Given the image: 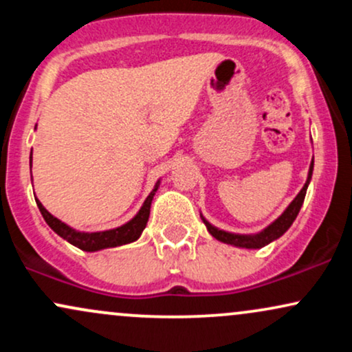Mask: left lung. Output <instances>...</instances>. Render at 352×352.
<instances>
[{
    "instance_id": "1",
    "label": "left lung",
    "mask_w": 352,
    "mask_h": 352,
    "mask_svg": "<svg viewBox=\"0 0 352 352\" xmlns=\"http://www.w3.org/2000/svg\"><path fill=\"white\" fill-rule=\"evenodd\" d=\"M313 167H314V159L309 165L308 179H306V184H305V187L301 188V192L294 197V200L288 205V208H286L285 212H283L272 225H268L265 230H261L260 233H254V235H238V233L225 232V230L213 227L210 221H207L204 217L200 215L201 220H204L205 227H207V230L210 232V235L215 236L218 241H223V243H227V245H233V246H238V248H248V250L263 248V246L272 243V241L276 240V238H280L283 233L286 232V230L292 227L293 221L296 220L298 213H300V210H301L302 201H305L306 190H308V185L311 182V175H313Z\"/></svg>"
}]
</instances>
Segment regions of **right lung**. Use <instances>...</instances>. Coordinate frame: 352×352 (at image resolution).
Segmentation results:
<instances>
[{
  "mask_svg": "<svg viewBox=\"0 0 352 352\" xmlns=\"http://www.w3.org/2000/svg\"><path fill=\"white\" fill-rule=\"evenodd\" d=\"M31 155H33V153H31ZM31 159H33V157H30V165H31ZM159 185H160V180H157L155 187L152 188L151 193H148V197L145 199L144 205L140 207L139 212H137V215L132 218V220H129L127 223L122 225V227L106 230V232H92V233L78 232V230L71 228L69 225L60 221L59 218L52 217L51 213L43 207V204L38 199H36V204H38L39 212H41V215L44 220H46V223L50 225V227L54 230L60 238H64V240L69 241L71 245L84 250V252H99V250H104V248H116V246L132 243V241H135L137 238L142 235L145 225H147L148 221V215H151L152 199L153 195H155Z\"/></svg>",
  "mask_w": 352,
  "mask_h": 352,
  "instance_id": "right-lung-1",
  "label": "right lung"
}]
</instances>
